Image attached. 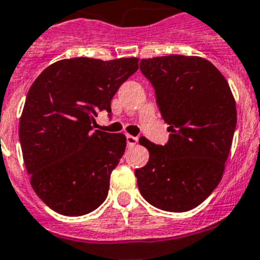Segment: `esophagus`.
I'll use <instances>...</instances> for the list:
<instances>
[{
    "label": "esophagus",
    "instance_id": "34e87169",
    "mask_svg": "<svg viewBox=\"0 0 260 260\" xmlns=\"http://www.w3.org/2000/svg\"><path fill=\"white\" fill-rule=\"evenodd\" d=\"M137 141H139V139L135 136H132V135H127V144L129 146H133V145H136Z\"/></svg>",
    "mask_w": 260,
    "mask_h": 260
}]
</instances>
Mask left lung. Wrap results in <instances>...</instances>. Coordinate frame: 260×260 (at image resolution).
<instances>
[{
    "mask_svg": "<svg viewBox=\"0 0 260 260\" xmlns=\"http://www.w3.org/2000/svg\"><path fill=\"white\" fill-rule=\"evenodd\" d=\"M140 71L154 87L170 137L164 146L140 137L149 161L135 170L137 186L155 208L189 211L222 178L237 124L236 101L217 68L198 56L143 58Z\"/></svg>",
    "mask_w": 260,
    "mask_h": 260,
    "instance_id": "8db88e82",
    "label": "left lung"
}]
</instances>
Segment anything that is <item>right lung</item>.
Here are the masks:
<instances>
[{"label": "right lung", "mask_w": 260, "mask_h": 260, "mask_svg": "<svg viewBox=\"0 0 260 260\" xmlns=\"http://www.w3.org/2000/svg\"><path fill=\"white\" fill-rule=\"evenodd\" d=\"M139 58H65L49 65L27 92L19 123L23 161L36 195L64 216H82L107 198L123 157V133L92 131L98 111L139 69Z\"/></svg>", "instance_id": "obj_1"}]
</instances>
